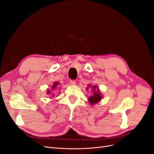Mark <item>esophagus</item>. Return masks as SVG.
<instances>
[{"instance_id": "34e87169", "label": "esophagus", "mask_w": 154, "mask_h": 154, "mask_svg": "<svg viewBox=\"0 0 154 154\" xmlns=\"http://www.w3.org/2000/svg\"><path fill=\"white\" fill-rule=\"evenodd\" d=\"M70 84L71 85H76V81L75 80H71L70 81Z\"/></svg>"}]
</instances>
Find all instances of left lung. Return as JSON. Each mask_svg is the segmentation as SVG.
Wrapping results in <instances>:
<instances>
[{
  "label": "left lung",
  "mask_w": 154,
  "mask_h": 154,
  "mask_svg": "<svg viewBox=\"0 0 154 154\" xmlns=\"http://www.w3.org/2000/svg\"><path fill=\"white\" fill-rule=\"evenodd\" d=\"M89 88H92V94L90 97H88V101L91 105H94L101 100L103 98V95L97 85H91V84H88L86 88V90H88Z\"/></svg>",
  "instance_id": "left-lung-1"
}]
</instances>
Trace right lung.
<instances>
[{
    "instance_id": "add662e5",
    "label": "right lung",
    "mask_w": 154,
    "mask_h": 154,
    "mask_svg": "<svg viewBox=\"0 0 154 154\" xmlns=\"http://www.w3.org/2000/svg\"><path fill=\"white\" fill-rule=\"evenodd\" d=\"M59 85H60V83L58 82H54L53 83V84L52 85H51V89H52L53 91H55L57 89V88L58 87ZM47 94H49V95H51V96L52 97H54V94L53 92H52L51 91H50L49 89H48L47 91ZM50 98H51V97H50Z\"/></svg>"
}]
</instances>
